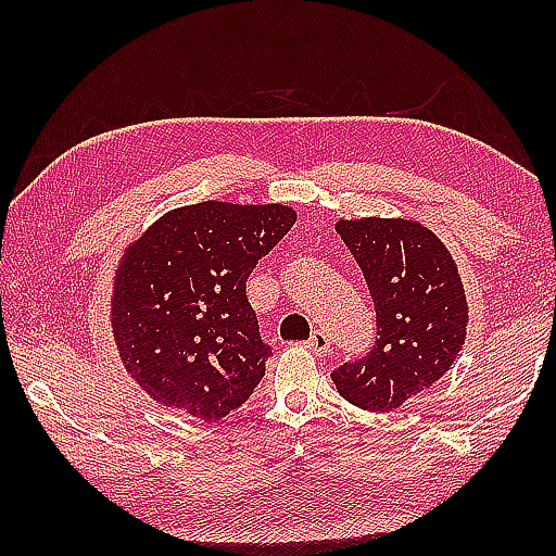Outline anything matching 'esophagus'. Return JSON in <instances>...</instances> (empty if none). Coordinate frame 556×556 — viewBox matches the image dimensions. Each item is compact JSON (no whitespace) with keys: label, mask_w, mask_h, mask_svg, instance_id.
<instances>
[{"label":"esophagus","mask_w":556,"mask_h":556,"mask_svg":"<svg viewBox=\"0 0 556 556\" xmlns=\"http://www.w3.org/2000/svg\"><path fill=\"white\" fill-rule=\"evenodd\" d=\"M305 346H308L315 356H325V353H329V337L323 332V329H315L313 337L305 341Z\"/></svg>","instance_id":"1"}]
</instances>
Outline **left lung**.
<instances>
[{
	"label": "left lung",
	"mask_w": 556,
	"mask_h": 556,
	"mask_svg": "<svg viewBox=\"0 0 556 556\" xmlns=\"http://www.w3.org/2000/svg\"><path fill=\"white\" fill-rule=\"evenodd\" d=\"M337 231L368 281L377 339L332 380L353 406L394 410L440 380L464 349L468 303L458 267L420 222L339 219Z\"/></svg>",
	"instance_id": "1"
}]
</instances>
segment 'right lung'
<instances>
[{
	"mask_svg": "<svg viewBox=\"0 0 556 556\" xmlns=\"http://www.w3.org/2000/svg\"><path fill=\"white\" fill-rule=\"evenodd\" d=\"M296 224L289 205L222 200L176 207L126 248L112 334L126 372L162 406L215 422L265 377L245 281Z\"/></svg>",
	"mask_w": 556,
	"mask_h": 556,
	"instance_id": "right-lung-1",
	"label": "right lung"
}]
</instances>
